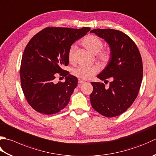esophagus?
Listing matches in <instances>:
<instances>
[{
    "label": "esophagus",
    "instance_id": "34e87169",
    "mask_svg": "<svg viewBox=\"0 0 156 156\" xmlns=\"http://www.w3.org/2000/svg\"><path fill=\"white\" fill-rule=\"evenodd\" d=\"M84 81H83L82 80H80V79H79L78 80V83L79 84H82V83H84Z\"/></svg>",
    "mask_w": 156,
    "mask_h": 156
}]
</instances>
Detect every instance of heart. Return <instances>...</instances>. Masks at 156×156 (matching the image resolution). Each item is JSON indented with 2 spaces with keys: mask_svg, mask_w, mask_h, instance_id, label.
Here are the masks:
<instances>
[{
  "mask_svg": "<svg viewBox=\"0 0 156 156\" xmlns=\"http://www.w3.org/2000/svg\"><path fill=\"white\" fill-rule=\"evenodd\" d=\"M81 44L91 53L97 55V57L103 63H106L110 59L111 55L109 50H101L103 43L101 40L97 36L88 35L82 40ZM76 48L72 46L69 48L68 53V60L70 63L74 62ZM97 68L95 66L80 65L75 68L73 71V74L82 80H88L93 77L97 72Z\"/></svg>",
  "mask_w": 156,
  "mask_h": 156,
  "instance_id": "1",
  "label": "heart"
}]
</instances>
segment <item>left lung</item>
Instances as JSON below:
<instances>
[{
	"instance_id": "8db88e82",
	"label": "left lung",
	"mask_w": 156,
	"mask_h": 156,
	"mask_svg": "<svg viewBox=\"0 0 156 156\" xmlns=\"http://www.w3.org/2000/svg\"><path fill=\"white\" fill-rule=\"evenodd\" d=\"M90 33L103 38L110 48L108 65L97 77L101 80H112L108 88L101 82H91V105L105 117L118 116L127 110L138 95L143 79L141 55L132 39L119 30L94 29Z\"/></svg>"
}]
</instances>
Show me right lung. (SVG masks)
Masks as SVG:
<instances>
[{
  "instance_id": "obj_1",
  "label": "right lung",
  "mask_w": 156,
  "mask_h": 156,
  "mask_svg": "<svg viewBox=\"0 0 156 156\" xmlns=\"http://www.w3.org/2000/svg\"><path fill=\"white\" fill-rule=\"evenodd\" d=\"M67 27H47L30 40L24 50L20 68L21 84L27 101L41 114H56L68 104L78 79L63 70L69 63L68 53L73 43L90 31ZM66 76L55 83L56 74Z\"/></svg>"
}]
</instances>
